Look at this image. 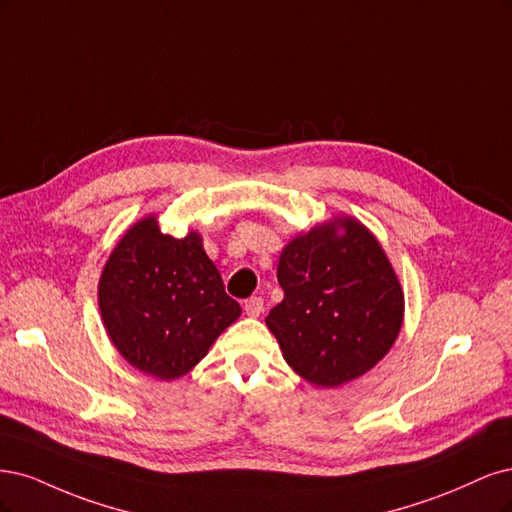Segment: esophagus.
Instances as JSON below:
<instances>
[{
    "label": "esophagus",
    "mask_w": 512,
    "mask_h": 512,
    "mask_svg": "<svg viewBox=\"0 0 512 512\" xmlns=\"http://www.w3.org/2000/svg\"><path fill=\"white\" fill-rule=\"evenodd\" d=\"M261 310H263V300L261 298H249L244 302V312L249 317H259Z\"/></svg>",
    "instance_id": "1"
}]
</instances>
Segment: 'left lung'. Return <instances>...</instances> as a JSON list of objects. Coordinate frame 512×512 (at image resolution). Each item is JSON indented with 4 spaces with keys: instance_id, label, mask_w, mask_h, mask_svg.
Returning <instances> with one entry per match:
<instances>
[{
    "instance_id": "obj_1",
    "label": "left lung",
    "mask_w": 512,
    "mask_h": 512,
    "mask_svg": "<svg viewBox=\"0 0 512 512\" xmlns=\"http://www.w3.org/2000/svg\"><path fill=\"white\" fill-rule=\"evenodd\" d=\"M276 278L285 298L266 325L287 364L312 385L338 387L366 374L400 334V280L383 246L351 217L293 238Z\"/></svg>"
}]
</instances>
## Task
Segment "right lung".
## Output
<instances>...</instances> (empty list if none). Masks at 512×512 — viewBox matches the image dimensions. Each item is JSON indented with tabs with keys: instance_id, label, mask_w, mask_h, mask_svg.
Wrapping results in <instances>:
<instances>
[{
	"instance_id": "add662e5",
	"label": "right lung",
	"mask_w": 512,
	"mask_h": 512,
	"mask_svg": "<svg viewBox=\"0 0 512 512\" xmlns=\"http://www.w3.org/2000/svg\"><path fill=\"white\" fill-rule=\"evenodd\" d=\"M97 302L117 351L161 381L187 374L242 312L225 293L202 236L163 234L153 214L114 246Z\"/></svg>"
}]
</instances>
